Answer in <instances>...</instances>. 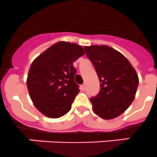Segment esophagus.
Returning <instances> with one entry per match:
<instances>
[{"mask_svg":"<svg viewBox=\"0 0 157 157\" xmlns=\"http://www.w3.org/2000/svg\"><path fill=\"white\" fill-rule=\"evenodd\" d=\"M81 89L83 90V91H85V90H86V84H85V83H84V84H83V85L81 86Z\"/></svg>","mask_w":157,"mask_h":157,"instance_id":"1","label":"esophagus"}]
</instances>
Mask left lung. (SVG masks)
<instances>
[{
	"mask_svg": "<svg viewBox=\"0 0 157 157\" xmlns=\"http://www.w3.org/2000/svg\"><path fill=\"white\" fill-rule=\"evenodd\" d=\"M100 82V91L91 97L94 112L103 119L118 117L129 107L136 94L138 77L130 62L106 45L84 47Z\"/></svg>",
	"mask_w": 157,
	"mask_h": 157,
	"instance_id": "1",
	"label": "left lung"
}]
</instances>
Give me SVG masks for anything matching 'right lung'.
Here are the masks:
<instances>
[{
	"label": "right lung",
	"instance_id": "add662e5",
	"mask_svg": "<svg viewBox=\"0 0 157 157\" xmlns=\"http://www.w3.org/2000/svg\"><path fill=\"white\" fill-rule=\"evenodd\" d=\"M85 54L80 45L70 42L56 43L31 64L27 88L33 104L50 118H59L71 109L80 91L74 81L77 70L73 62Z\"/></svg>",
	"mask_w": 157,
	"mask_h": 157
}]
</instances>
